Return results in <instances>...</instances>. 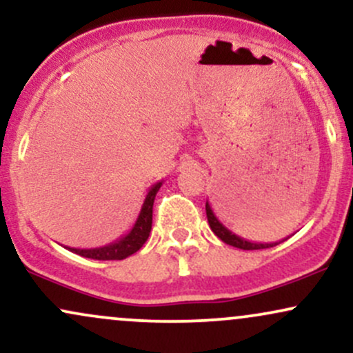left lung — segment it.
Returning a JSON list of instances; mask_svg holds the SVG:
<instances>
[{
  "label": "left lung",
  "instance_id": "left-lung-1",
  "mask_svg": "<svg viewBox=\"0 0 353 353\" xmlns=\"http://www.w3.org/2000/svg\"><path fill=\"white\" fill-rule=\"evenodd\" d=\"M205 214H208V221H209L210 229H212V232L216 234V236L221 239L222 242H225V244H229V245L237 247V249H242V250L269 249V247H274V245L281 244V242L285 241V239H282V241H279V242H265V244H262V242L245 241V239L236 236L232 230H229L224 224H222L221 221H219V219L216 217V214H214L212 208H210L209 202H205Z\"/></svg>",
  "mask_w": 353,
  "mask_h": 353
}]
</instances>
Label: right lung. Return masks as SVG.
Wrapping results in <instances>:
<instances>
[{
	"label": "right lung",
	"mask_w": 353,
	"mask_h": 353,
	"mask_svg": "<svg viewBox=\"0 0 353 353\" xmlns=\"http://www.w3.org/2000/svg\"><path fill=\"white\" fill-rule=\"evenodd\" d=\"M161 185H163V181L156 182L149 189V192L145 194V199L143 202V208L139 210V216H137L132 229L125 236L119 237L117 241L111 242L108 245L96 247V249H74V247H66V249H70L71 252L78 255H83L86 259H96V261H123V259L137 252L144 245V242L148 241L149 232H151L152 205Z\"/></svg>",
	"instance_id": "add662e5"
}]
</instances>
